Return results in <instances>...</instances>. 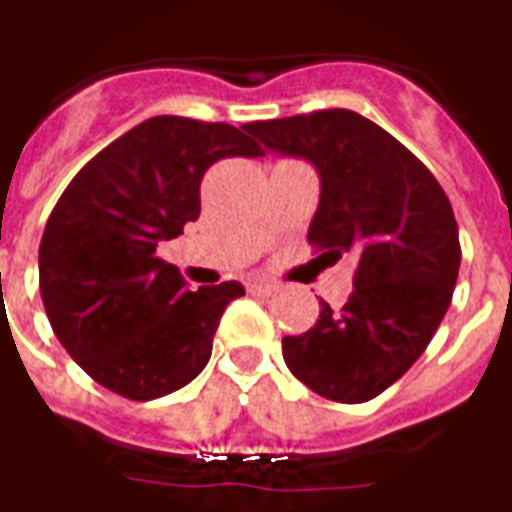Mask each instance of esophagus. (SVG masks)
Instances as JSON below:
<instances>
[{
	"label": "esophagus",
	"instance_id": "obj_1",
	"mask_svg": "<svg viewBox=\"0 0 512 512\" xmlns=\"http://www.w3.org/2000/svg\"><path fill=\"white\" fill-rule=\"evenodd\" d=\"M280 291L275 283H248V293L251 296H275Z\"/></svg>",
	"mask_w": 512,
	"mask_h": 512
}]
</instances>
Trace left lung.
Instances as JSON below:
<instances>
[{
  "label": "left lung",
  "instance_id": "1",
  "mask_svg": "<svg viewBox=\"0 0 512 512\" xmlns=\"http://www.w3.org/2000/svg\"><path fill=\"white\" fill-rule=\"evenodd\" d=\"M245 130L318 168L320 205L307 240L331 261L358 256L344 307L323 301L310 331L283 336L285 366L336 403L376 398L417 363L449 310L462 261L449 197L398 138L350 109Z\"/></svg>",
  "mask_w": 512,
  "mask_h": 512
}]
</instances>
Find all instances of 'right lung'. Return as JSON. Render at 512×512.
I'll use <instances>...</instances> for the list:
<instances>
[{
	"mask_svg": "<svg viewBox=\"0 0 512 512\" xmlns=\"http://www.w3.org/2000/svg\"><path fill=\"white\" fill-rule=\"evenodd\" d=\"M261 154L227 122L152 117L95 154L55 202L39 243V291L58 342L106 390L154 400L205 368L243 285L186 291L157 245L197 221L213 162Z\"/></svg>",
	"mask_w": 512,
	"mask_h": 512,
	"instance_id": "1",
	"label": "right lung"
}]
</instances>
